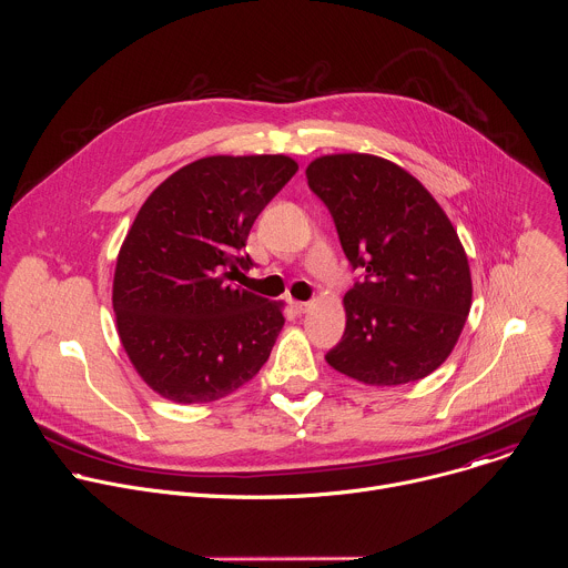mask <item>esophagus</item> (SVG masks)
Instances as JSON below:
<instances>
[{
    "label": "esophagus",
    "instance_id": "esophagus-1",
    "mask_svg": "<svg viewBox=\"0 0 568 568\" xmlns=\"http://www.w3.org/2000/svg\"><path fill=\"white\" fill-rule=\"evenodd\" d=\"M290 305L296 314H305L312 307V303H303V301H290Z\"/></svg>",
    "mask_w": 568,
    "mask_h": 568
}]
</instances>
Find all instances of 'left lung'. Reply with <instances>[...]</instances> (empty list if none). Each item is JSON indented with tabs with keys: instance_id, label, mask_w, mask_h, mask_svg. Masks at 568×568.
Listing matches in <instances>:
<instances>
[{
	"instance_id": "left-lung-1",
	"label": "left lung",
	"mask_w": 568,
	"mask_h": 568,
	"mask_svg": "<svg viewBox=\"0 0 568 568\" xmlns=\"http://www.w3.org/2000/svg\"><path fill=\"white\" fill-rule=\"evenodd\" d=\"M305 175L364 274L344 296L346 331L326 362L371 386L427 377L454 351L471 307L449 217L412 173L375 154H323Z\"/></svg>"
}]
</instances>
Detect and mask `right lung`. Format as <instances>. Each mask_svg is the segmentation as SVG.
Listing matches in <instances>:
<instances>
[{
	"label": "right lung",
	"mask_w": 568,
	"mask_h": 568,
	"mask_svg": "<svg viewBox=\"0 0 568 568\" xmlns=\"http://www.w3.org/2000/svg\"><path fill=\"white\" fill-rule=\"evenodd\" d=\"M285 154H215L161 182L116 258L112 305L141 379L178 404H206L250 382L283 328V303L233 287L242 247L292 180Z\"/></svg>",
	"instance_id": "1"
}]
</instances>
